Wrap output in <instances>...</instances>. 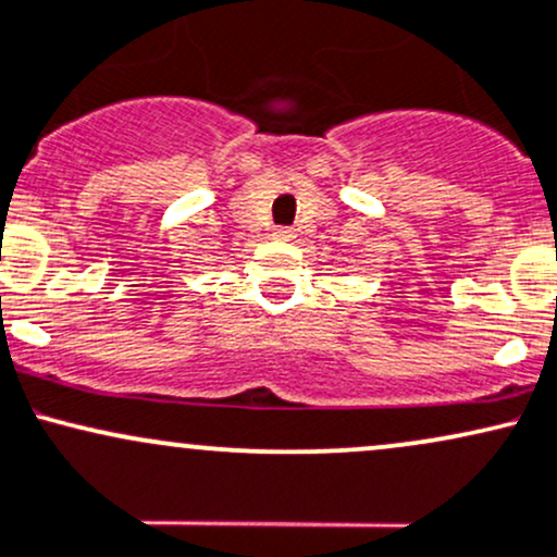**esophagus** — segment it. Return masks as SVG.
<instances>
[{
  "mask_svg": "<svg viewBox=\"0 0 557 557\" xmlns=\"http://www.w3.org/2000/svg\"><path fill=\"white\" fill-rule=\"evenodd\" d=\"M273 236H276V239H292V228H286V226H278V228H273Z\"/></svg>",
  "mask_w": 557,
  "mask_h": 557,
  "instance_id": "obj_1",
  "label": "esophagus"
}]
</instances>
